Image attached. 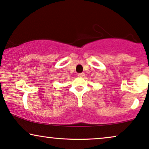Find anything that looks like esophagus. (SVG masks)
<instances>
[{
	"label": "esophagus",
	"instance_id": "esophagus-1",
	"mask_svg": "<svg viewBox=\"0 0 149 149\" xmlns=\"http://www.w3.org/2000/svg\"><path fill=\"white\" fill-rule=\"evenodd\" d=\"M84 75H85V74H84V73H78V76L79 77H84Z\"/></svg>",
	"mask_w": 149,
	"mask_h": 149
}]
</instances>
